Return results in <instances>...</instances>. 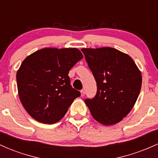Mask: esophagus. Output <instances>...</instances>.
Instances as JSON below:
<instances>
[{
  "mask_svg": "<svg viewBox=\"0 0 158 158\" xmlns=\"http://www.w3.org/2000/svg\"><path fill=\"white\" fill-rule=\"evenodd\" d=\"M80 93H81V97H84L85 94L84 90H81V91H80Z\"/></svg>",
  "mask_w": 158,
  "mask_h": 158,
  "instance_id": "34e87169",
  "label": "esophagus"
}]
</instances>
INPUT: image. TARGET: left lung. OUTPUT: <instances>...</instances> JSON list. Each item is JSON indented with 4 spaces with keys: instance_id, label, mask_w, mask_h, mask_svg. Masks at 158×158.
<instances>
[{
    "instance_id": "left-lung-1",
    "label": "left lung",
    "mask_w": 158,
    "mask_h": 158,
    "mask_svg": "<svg viewBox=\"0 0 158 158\" xmlns=\"http://www.w3.org/2000/svg\"><path fill=\"white\" fill-rule=\"evenodd\" d=\"M88 67L97 81V92L85 104L97 122L110 126L131 111L140 92L142 75L128 54L112 48H83Z\"/></svg>"
}]
</instances>
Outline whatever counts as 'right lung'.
Instances as JSON below:
<instances>
[{"label":"right lung","instance_id":"obj_1","mask_svg":"<svg viewBox=\"0 0 158 158\" xmlns=\"http://www.w3.org/2000/svg\"><path fill=\"white\" fill-rule=\"evenodd\" d=\"M83 58L77 48H43L28 56L17 71L19 96L35 120L59 122L80 92L70 85V70Z\"/></svg>","mask_w":158,"mask_h":158}]
</instances>
